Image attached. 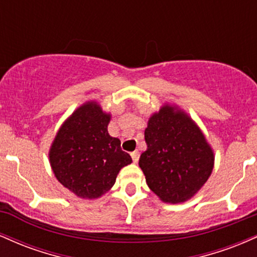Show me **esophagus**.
I'll return each mask as SVG.
<instances>
[{"instance_id": "obj_1", "label": "esophagus", "mask_w": 257, "mask_h": 257, "mask_svg": "<svg viewBox=\"0 0 257 257\" xmlns=\"http://www.w3.org/2000/svg\"><path fill=\"white\" fill-rule=\"evenodd\" d=\"M131 156H132V158H133V162H134V163H137V162L139 161V151L132 152Z\"/></svg>"}]
</instances>
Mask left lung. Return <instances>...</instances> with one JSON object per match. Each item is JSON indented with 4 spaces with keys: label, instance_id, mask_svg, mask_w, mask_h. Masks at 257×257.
I'll use <instances>...</instances> for the list:
<instances>
[{
    "label": "left lung",
    "instance_id": "obj_1",
    "mask_svg": "<svg viewBox=\"0 0 257 257\" xmlns=\"http://www.w3.org/2000/svg\"><path fill=\"white\" fill-rule=\"evenodd\" d=\"M147 150L139 159L149 187L167 203L190 199L209 179L214 153L184 112L164 106L145 131Z\"/></svg>",
    "mask_w": 257,
    "mask_h": 257
}]
</instances>
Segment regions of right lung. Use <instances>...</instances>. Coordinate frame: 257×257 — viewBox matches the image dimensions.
<instances>
[{"label":"right lung","mask_w":257,"mask_h":257,"mask_svg":"<svg viewBox=\"0 0 257 257\" xmlns=\"http://www.w3.org/2000/svg\"><path fill=\"white\" fill-rule=\"evenodd\" d=\"M110 114L95 102L72 113L53 143L49 158L60 184L81 198H98L107 192L123 167L132 163L119 139L107 132Z\"/></svg>","instance_id":"add662e5"}]
</instances>
